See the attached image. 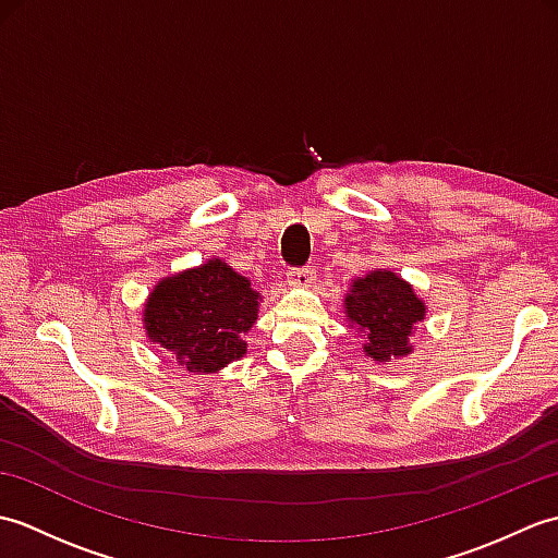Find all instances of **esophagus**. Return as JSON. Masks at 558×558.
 Returning a JSON list of instances; mask_svg holds the SVG:
<instances>
[{
	"mask_svg": "<svg viewBox=\"0 0 558 558\" xmlns=\"http://www.w3.org/2000/svg\"><path fill=\"white\" fill-rule=\"evenodd\" d=\"M316 280V270L314 266H304V268H292L288 272V282L292 288H310Z\"/></svg>",
	"mask_w": 558,
	"mask_h": 558,
	"instance_id": "1",
	"label": "esophagus"
}]
</instances>
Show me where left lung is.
I'll list each match as a JSON object with an SVG mask.
<instances>
[{"label":"left lung","instance_id":"1","mask_svg":"<svg viewBox=\"0 0 558 558\" xmlns=\"http://www.w3.org/2000/svg\"><path fill=\"white\" fill-rule=\"evenodd\" d=\"M426 306L410 282L393 270H372L357 278L345 294V316L366 336L364 354L376 364L412 352L410 336L424 322Z\"/></svg>","mask_w":558,"mask_h":558}]
</instances>
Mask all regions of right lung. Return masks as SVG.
Wrapping results in <instances>:
<instances>
[{"mask_svg":"<svg viewBox=\"0 0 558 558\" xmlns=\"http://www.w3.org/2000/svg\"><path fill=\"white\" fill-rule=\"evenodd\" d=\"M258 300L252 282L210 258L153 288L144 306L146 336L189 372H220L246 354L244 336L258 318Z\"/></svg>","mask_w":558,"mask_h":558,"instance_id":"add662e5","label":"right lung"}]
</instances>
